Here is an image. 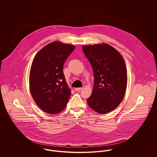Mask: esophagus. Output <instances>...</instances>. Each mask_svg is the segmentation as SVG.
Instances as JSON below:
<instances>
[{
    "instance_id": "1",
    "label": "esophagus",
    "mask_w": 157,
    "mask_h": 157,
    "mask_svg": "<svg viewBox=\"0 0 157 157\" xmlns=\"http://www.w3.org/2000/svg\"><path fill=\"white\" fill-rule=\"evenodd\" d=\"M82 90V88H75V90L76 91H80L81 90Z\"/></svg>"
}]
</instances>
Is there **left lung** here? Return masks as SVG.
Listing matches in <instances>:
<instances>
[{"instance_id":"left-lung-1","label":"left lung","mask_w":157,"mask_h":157,"mask_svg":"<svg viewBox=\"0 0 157 157\" xmlns=\"http://www.w3.org/2000/svg\"><path fill=\"white\" fill-rule=\"evenodd\" d=\"M82 50L93 69L94 85L88 104L100 114L111 112L123 100L127 90L125 62L108 44L83 45Z\"/></svg>"}]
</instances>
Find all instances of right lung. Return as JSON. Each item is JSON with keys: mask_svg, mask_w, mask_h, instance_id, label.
<instances>
[{"mask_svg": "<svg viewBox=\"0 0 157 157\" xmlns=\"http://www.w3.org/2000/svg\"><path fill=\"white\" fill-rule=\"evenodd\" d=\"M74 45L55 41L35 55L30 67V94L45 112L55 114L65 109L71 94L63 72V64L75 49Z\"/></svg>", "mask_w": 157, "mask_h": 157, "instance_id": "right-lung-1", "label": "right lung"}]
</instances>
